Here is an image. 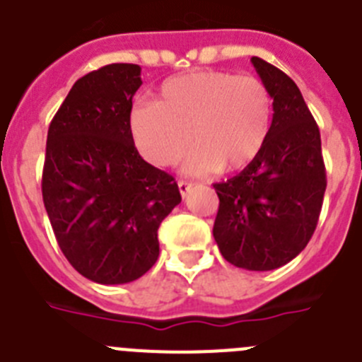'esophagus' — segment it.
Here are the masks:
<instances>
[{"label": "esophagus", "mask_w": 362, "mask_h": 362, "mask_svg": "<svg viewBox=\"0 0 362 362\" xmlns=\"http://www.w3.org/2000/svg\"><path fill=\"white\" fill-rule=\"evenodd\" d=\"M191 187H193V184H191V182H184V180L178 182V191H180L182 197H187V193L191 191Z\"/></svg>", "instance_id": "obj_1"}]
</instances>
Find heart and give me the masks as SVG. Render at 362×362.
I'll list each match as a JSON object with an SVG mask.
<instances>
[{"instance_id": "heart-1", "label": "heart", "mask_w": 362, "mask_h": 362, "mask_svg": "<svg viewBox=\"0 0 362 362\" xmlns=\"http://www.w3.org/2000/svg\"><path fill=\"white\" fill-rule=\"evenodd\" d=\"M270 95L252 76L200 70L171 77L157 103L133 106L129 132L142 157L168 168L189 148L185 171H236L258 157L269 135Z\"/></svg>"}]
</instances>
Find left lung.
Returning a JSON list of instances; mask_svg holds the SVG:
<instances>
[{
	"label": "left lung",
	"instance_id": "obj_1",
	"mask_svg": "<svg viewBox=\"0 0 362 362\" xmlns=\"http://www.w3.org/2000/svg\"><path fill=\"white\" fill-rule=\"evenodd\" d=\"M250 63L272 99L262 151L242 173L214 184L220 198L213 236L221 256L247 270H274L310 242L327 173L321 135L299 88L259 57Z\"/></svg>",
	"mask_w": 362,
	"mask_h": 362
}]
</instances>
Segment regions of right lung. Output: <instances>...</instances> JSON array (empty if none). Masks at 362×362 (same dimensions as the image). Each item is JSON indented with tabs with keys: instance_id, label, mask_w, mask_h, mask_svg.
I'll list each match as a JSON object with an SVG mask.
<instances>
[{
	"instance_id": "1",
	"label": "right lung",
	"mask_w": 362,
	"mask_h": 362,
	"mask_svg": "<svg viewBox=\"0 0 362 362\" xmlns=\"http://www.w3.org/2000/svg\"><path fill=\"white\" fill-rule=\"evenodd\" d=\"M139 64L115 63L71 86L48 128L43 202L71 267L100 285L144 276L158 227L182 202L171 175L139 155L129 132Z\"/></svg>"
}]
</instances>
